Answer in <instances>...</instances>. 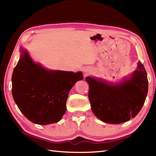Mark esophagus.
I'll return each mask as SVG.
<instances>
[{"label": "esophagus", "instance_id": "esophagus-1", "mask_svg": "<svg viewBox=\"0 0 156 156\" xmlns=\"http://www.w3.org/2000/svg\"><path fill=\"white\" fill-rule=\"evenodd\" d=\"M91 72L90 69H88V68H86L84 69V76H87L89 74H90Z\"/></svg>", "mask_w": 156, "mask_h": 156}]
</instances>
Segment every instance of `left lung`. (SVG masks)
Instances as JSON below:
<instances>
[{
	"instance_id": "1",
	"label": "left lung",
	"mask_w": 156,
	"mask_h": 156,
	"mask_svg": "<svg viewBox=\"0 0 156 156\" xmlns=\"http://www.w3.org/2000/svg\"><path fill=\"white\" fill-rule=\"evenodd\" d=\"M88 98L97 117L107 123L119 124L134 118L143 107L148 91L147 72L138 62L137 69L120 84H107L87 77Z\"/></svg>"
}]
</instances>
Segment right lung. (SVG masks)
<instances>
[{"label":"right lung","instance_id":"1","mask_svg":"<svg viewBox=\"0 0 156 156\" xmlns=\"http://www.w3.org/2000/svg\"><path fill=\"white\" fill-rule=\"evenodd\" d=\"M13 69L12 94L19 110L29 121L48 125L61 120L66 111L69 92L83 79L81 72L48 70L32 60L21 48Z\"/></svg>","mask_w":156,"mask_h":156}]
</instances>
